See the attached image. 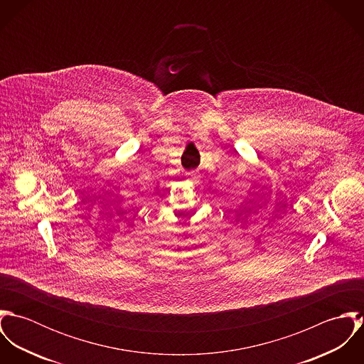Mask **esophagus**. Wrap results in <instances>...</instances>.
Returning <instances> with one entry per match:
<instances>
[{
  "mask_svg": "<svg viewBox=\"0 0 364 364\" xmlns=\"http://www.w3.org/2000/svg\"><path fill=\"white\" fill-rule=\"evenodd\" d=\"M186 179H188V181H191V182H193V183H198L199 176H198V173H196L195 171H191V172H188V173H186Z\"/></svg>",
  "mask_w": 364,
  "mask_h": 364,
  "instance_id": "34e87169",
  "label": "esophagus"
}]
</instances>
